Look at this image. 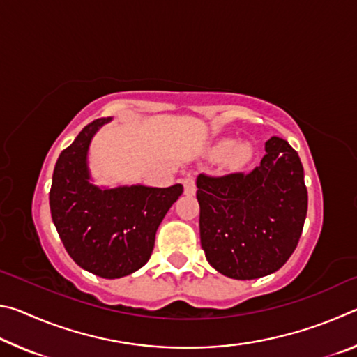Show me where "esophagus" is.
I'll list each match as a JSON object with an SVG mask.
<instances>
[{
  "label": "esophagus",
  "instance_id": "obj_1",
  "mask_svg": "<svg viewBox=\"0 0 357 357\" xmlns=\"http://www.w3.org/2000/svg\"><path fill=\"white\" fill-rule=\"evenodd\" d=\"M183 183H184V193H185V195H189V197L195 195V192H197L195 178H192V176H187V178H184Z\"/></svg>",
  "mask_w": 357,
  "mask_h": 357
}]
</instances>
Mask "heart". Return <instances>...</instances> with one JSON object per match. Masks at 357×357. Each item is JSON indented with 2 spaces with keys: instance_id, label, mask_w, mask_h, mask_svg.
Here are the masks:
<instances>
[{
  "instance_id": "obj_1",
  "label": "heart",
  "mask_w": 357,
  "mask_h": 357,
  "mask_svg": "<svg viewBox=\"0 0 357 357\" xmlns=\"http://www.w3.org/2000/svg\"><path fill=\"white\" fill-rule=\"evenodd\" d=\"M214 157L215 159H222L223 165L229 168V170H239V168L245 167L252 160L253 149L250 143H234L231 138H225V140L215 144Z\"/></svg>"
}]
</instances>
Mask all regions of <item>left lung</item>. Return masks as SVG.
Listing matches in <instances>:
<instances>
[{
  "mask_svg": "<svg viewBox=\"0 0 357 357\" xmlns=\"http://www.w3.org/2000/svg\"><path fill=\"white\" fill-rule=\"evenodd\" d=\"M250 173L198 174L200 239L209 264L236 280L275 273L299 243L307 215L304 168L279 137Z\"/></svg>",
  "mask_w": 357,
  "mask_h": 357,
  "instance_id": "obj_1",
  "label": "left lung"
}]
</instances>
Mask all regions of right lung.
<instances>
[{
	"instance_id": "add662e5",
	"label": "right lung",
	"mask_w": 357,
	"mask_h": 357,
	"mask_svg": "<svg viewBox=\"0 0 357 357\" xmlns=\"http://www.w3.org/2000/svg\"><path fill=\"white\" fill-rule=\"evenodd\" d=\"M110 121L99 118L84 126L59 154L50 211L66 250L80 268L104 279H119L148 263L157 228L183 193V185L100 189L89 183V143L100 126Z\"/></svg>"
}]
</instances>
